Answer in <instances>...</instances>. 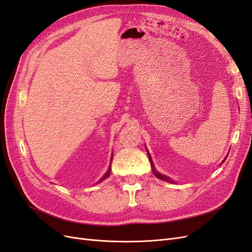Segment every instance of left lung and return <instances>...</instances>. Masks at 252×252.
<instances>
[{"instance_id": "8db88e82", "label": "left lung", "mask_w": 252, "mask_h": 252, "mask_svg": "<svg viewBox=\"0 0 252 252\" xmlns=\"http://www.w3.org/2000/svg\"><path fill=\"white\" fill-rule=\"evenodd\" d=\"M146 150H147V148H146ZM147 154H148V158H149V161H150V165H151V169H152V172H154V174L156 175V177L158 178V179H159V180H163V181H165V182H169V183H174L169 177H167V175H164V174H162V173H159L157 169H156V167H155V164H154V162H152V158H151V157H150V154H149V151L147 150ZM227 158V157H226ZM226 158H224V161L222 162V163H224L225 162V159H226ZM220 163V164H222Z\"/></svg>"}]
</instances>
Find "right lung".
Wrapping results in <instances>:
<instances>
[{"label": "right lung", "mask_w": 252, "mask_h": 252, "mask_svg": "<svg viewBox=\"0 0 252 252\" xmlns=\"http://www.w3.org/2000/svg\"><path fill=\"white\" fill-rule=\"evenodd\" d=\"M111 161H112V156H111V159H110V163H111ZM110 170H111V166H109V168H108V170L107 171H106V173L103 175V177L100 179V180H98V182L97 183H101L102 181H104L105 179H107L108 177H109V174H110ZM97 183H96V184H97Z\"/></svg>", "instance_id": "right-lung-1"}]
</instances>
